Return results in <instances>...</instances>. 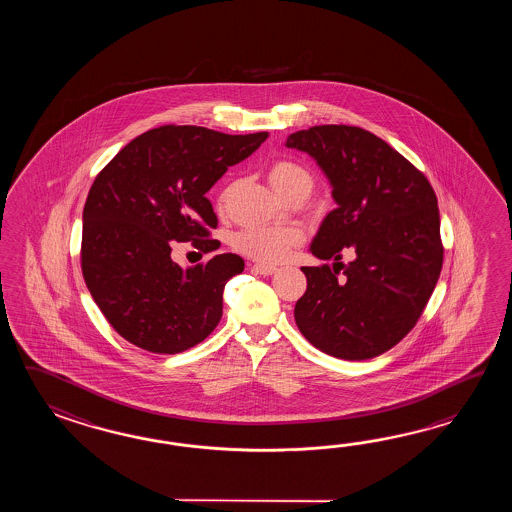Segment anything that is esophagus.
Here are the masks:
<instances>
[{
  "instance_id": "obj_1",
  "label": "esophagus",
  "mask_w": 512,
  "mask_h": 512,
  "mask_svg": "<svg viewBox=\"0 0 512 512\" xmlns=\"http://www.w3.org/2000/svg\"><path fill=\"white\" fill-rule=\"evenodd\" d=\"M252 271L256 272V274H261V276H271L274 272L278 271L274 265H265V263H254L252 265Z\"/></svg>"
}]
</instances>
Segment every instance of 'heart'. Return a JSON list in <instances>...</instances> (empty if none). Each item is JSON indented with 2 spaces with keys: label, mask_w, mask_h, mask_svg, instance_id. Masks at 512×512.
Here are the masks:
<instances>
[{
  "label": "heart",
  "mask_w": 512,
  "mask_h": 512,
  "mask_svg": "<svg viewBox=\"0 0 512 512\" xmlns=\"http://www.w3.org/2000/svg\"><path fill=\"white\" fill-rule=\"evenodd\" d=\"M269 181L280 196H307L313 188V174L304 164L291 159H278L269 166ZM225 196L221 197V201ZM304 241V230L294 225H256L240 230L234 238V249L261 263H280L293 254Z\"/></svg>",
  "instance_id": "heart-1"
}]
</instances>
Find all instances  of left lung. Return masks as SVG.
<instances>
[{
    "mask_svg": "<svg viewBox=\"0 0 512 512\" xmlns=\"http://www.w3.org/2000/svg\"><path fill=\"white\" fill-rule=\"evenodd\" d=\"M315 157L338 208L311 252L333 267H302L296 326L316 349L344 360L379 357L423 315L443 267L437 197L425 174L370 131L324 124L285 142ZM354 261L340 262L341 251Z\"/></svg>",
    "mask_w": 512,
    "mask_h": 512,
    "instance_id": "obj_1",
    "label": "left lung"
}]
</instances>
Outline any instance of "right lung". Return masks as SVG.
<instances>
[{"instance_id": "1", "label": "right lung", "mask_w": 512, "mask_h": 512, "mask_svg": "<svg viewBox=\"0 0 512 512\" xmlns=\"http://www.w3.org/2000/svg\"><path fill=\"white\" fill-rule=\"evenodd\" d=\"M267 137L168 124L133 139L98 172L82 216V274L102 315L133 346L174 355L218 326L225 283L245 261L218 254L185 271L170 258L172 243L218 249L207 192Z\"/></svg>"}]
</instances>
